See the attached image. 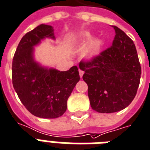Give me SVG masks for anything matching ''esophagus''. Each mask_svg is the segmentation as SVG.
Listing matches in <instances>:
<instances>
[{
  "instance_id": "1",
  "label": "esophagus",
  "mask_w": 150,
  "mask_h": 150,
  "mask_svg": "<svg viewBox=\"0 0 150 150\" xmlns=\"http://www.w3.org/2000/svg\"><path fill=\"white\" fill-rule=\"evenodd\" d=\"M83 70H81V69H79V74H80V76H81V78H82L83 75Z\"/></svg>"
}]
</instances>
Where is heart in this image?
I'll return each mask as SVG.
<instances>
[{
	"label": "heart",
	"instance_id": "obj_1",
	"mask_svg": "<svg viewBox=\"0 0 150 150\" xmlns=\"http://www.w3.org/2000/svg\"><path fill=\"white\" fill-rule=\"evenodd\" d=\"M90 38L88 33H83L80 35L79 39H87ZM104 45V40L102 39H94L89 41L86 45L83 50V56L88 60L93 59L100 55Z\"/></svg>",
	"mask_w": 150,
	"mask_h": 150
}]
</instances>
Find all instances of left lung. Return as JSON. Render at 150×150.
<instances>
[{
  "label": "left lung",
  "mask_w": 150,
  "mask_h": 150,
  "mask_svg": "<svg viewBox=\"0 0 150 150\" xmlns=\"http://www.w3.org/2000/svg\"><path fill=\"white\" fill-rule=\"evenodd\" d=\"M115 36L111 47L88 63H80L83 80L88 86L92 109L113 113L128 107L137 92L141 67L133 41L113 26Z\"/></svg>",
  "instance_id": "obj_1"
}]
</instances>
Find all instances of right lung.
<instances>
[{
	"label": "right lung",
	"mask_w": 150,
	"mask_h": 150,
	"mask_svg": "<svg viewBox=\"0 0 150 150\" xmlns=\"http://www.w3.org/2000/svg\"><path fill=\"white\" fill-rule=\"evenodd\" d=\"M45 39L56 40L53 27L45 24L22 37L13 58L12 83L30 113L39 118H56L67 111L68 98L80 76L76 66L59 71L36 61L35 47Z\"/></svg>",
	"instance_id": "right-lung-1"
}]
</instances>
